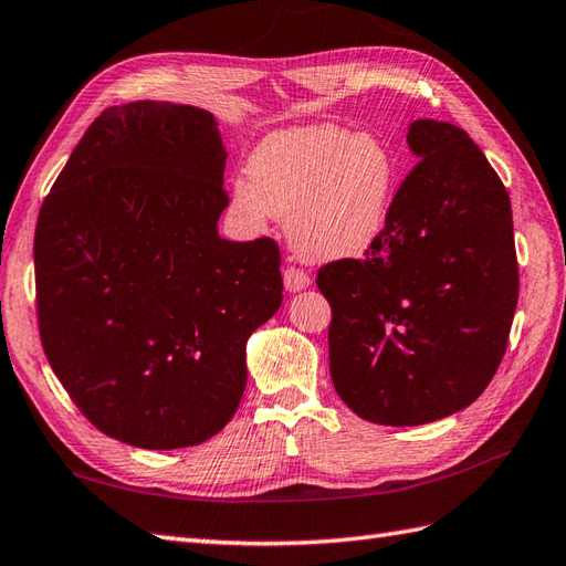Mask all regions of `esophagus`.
I'll use <instances>...</instances> for the list:
<instances>
[{"mask_svg": "<svg viewBox=\"0 0 566 566\" xmlns=\"http://www.w3.org/2000/svg\"><path fill=\"white\" fill-rule=\"evenodd\" d=\"M308 284H311L308 272L298 270V268H286V270H284V286H286V292L296 294V292H301V289H306Z\"/></svg>", "mask_w": 566, "mask_h": 566, "instance_id": "obj_1", "label": "esophagus"}]
</instances>
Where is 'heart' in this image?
<instances>
[{
	"label": "heart",
	"mask_w": 566,
	"mask_h": 566,
	"mask_svg": "<svg viewBox=\"0 0 566 566\" xmlns=\"http://www.w3.org/2000/svg\"><path fill=\"white\" fill-rule=\"evenodd\" d=\"M248 178L231 186L229 207L248 229L286 221L289 243L308 262L361 255L386 229L396 159L386 142L333 125L274 133L258 144Z\"/></svg>",
	"instance_id": "obj_1"
}]
</instances>
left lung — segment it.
<instances>
[{"label": "left lung", "mask_w": 566, "mask_h": 566, "mask_svg": "<svg viewBox=\"0 0 566 566\" xmlns=\"http://www.w3.org/2000/svg\"><path fill=\"white\" fill-rule=\"evenodd\" d=\"M415 168L364 260L318 270L333 308L331 376L354 415L417 427L475 402L506 352L518 301L504 182L461 127L415 120Z\"/></svg>", "instance_id": "obj_1"}]
</instances>
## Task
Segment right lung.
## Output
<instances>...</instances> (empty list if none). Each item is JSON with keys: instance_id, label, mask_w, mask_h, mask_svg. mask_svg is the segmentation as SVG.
<instances>
[{"instance_id": "add662e5", "label": "right lung", "mask_w": 566, "mask_h": 566, "mask_svg": "<svg viewBox=\"0 0 566 566\" xmlns=\"http://www.w3.org/2000/svg\"><path fill=\"white\" fill-rule=\"evenodd\" d=\"M227 149L212 113L103 111L41 207V343L91 424L149 451L212 439L239 407L245 343L282 304L272 239H221Z\"/></svg>"}]
</instances>
